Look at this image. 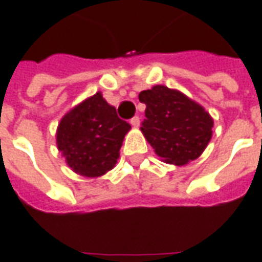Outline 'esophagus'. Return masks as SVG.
<instances>
[{
  "instance_id": "esophagus-1",
  "label": "esophagus",
  "mask_w": 262,
  "mask_h": 262,
  "mask_svg": "<svg viewBox=\"0 0 262 262\" xmlns=\"http://www.w3.org/2000/svg\"><path fill=\"white\" fill-rule=\"evenodd\" d=\"M130 125L133 126V127H139V125H140V118L139 116H135V118L130 119Z\"/></svg>"
}]
</instances>
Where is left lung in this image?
<instances>
[{"instance_id":"1","label":"left lung","mask_w":262,"mask_h":262,"mask_svg":"<svg viewBox=\"0 0 262 262\" xmlns=\"http://www.w3.org/2000/svg\"><path fill=\"white\" fill-rule=\"evenodd\" d=\"M139 100L146 105L140 129L163 162L183 166L207 147L214 122L197 102L163 85L140 92Z\"/></svg>"}]
</instances>
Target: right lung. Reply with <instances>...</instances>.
Listing matches in <instances>:
<instances>
[{
	"mask_svg": "<svg viewBox=\"0 0 262 262\" xmlns=\"http://www.w3.org/2000/svg\"><path fill=\"white\" fill-rule=\"evenodd\" d=\"M130 125L116 109L95 93L61 119L56 144L68 166L85 177H99L112 170Z\"/></svg>",
	"mask_w": 262,
	"mask_h": 262,
	"instance_id": "1",
	"label": "right lung"
}]
</instances>
